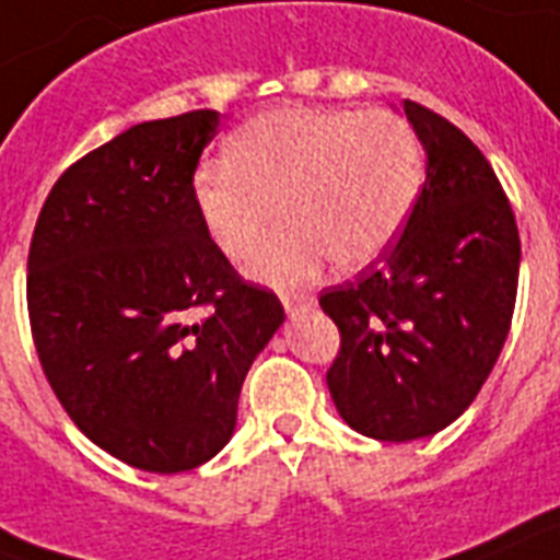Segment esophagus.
Listing matches in <instances>:
<instances>
[{"label":"esophagus","instance_id":"esophagus-1","mask_svg":"<svg viewBox=\"0 0 560 560\" xmlns=\"http://www.w3.org/2000/svg\"><path fill=\"white\" fill-rule=\"evenodd\" d=\"M283 306H285V312L294 314L298 308L312 306V298H308V294H283Z\"/></svg>","mask_w":560,"mask_h":560}]
</instances>
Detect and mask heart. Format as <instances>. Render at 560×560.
Returning <instances> with one entry per match:
<instances>
[{"mask_svg":"<svg viewBox=\"0 0 560 560\" xmlns=\"http://www.w3.org/2000/svg\"><path fill=\"white\" fill-rule=\"evenodd\" d=\"M423 186L418 133L392 110L277 108L248 119L225 165L194 179V206L217 252L240 262L269 240L277 208L289 229L248 266L269 285L381 260L400 237Z\"/></svg>","mask_w":560,"mask_h":560,"instance_id":"b5f03b06","label":"heart"}]
</instances>
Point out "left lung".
Returning a JSON list of instances; mask_svg holds the SVG:
<instances>
[{
  "instance_id": "obj_1",
  "label": "left lung",
  "mask_w": 560,
  "mask_h": 560,
  "mask_svg": "<svg viewBox=\"0 0 560 560\" xmlns=\"http://www.w3.org/2000/svg\"><path fill=\"white\" fill-rule=\"evenodd\" d=\"M427 151L406 229L360 277L320 294L340 329L326 372L340 418L374 441H418L466 412L510 335L521 240L512 206L460 128L404 100Z\"/></svg>"
}]
</instances>
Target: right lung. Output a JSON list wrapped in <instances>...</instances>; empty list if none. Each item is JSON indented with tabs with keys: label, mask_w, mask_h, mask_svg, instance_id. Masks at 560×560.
<instances>
[{
	"label": "right lung",
	"mask_w": 560,
	"mask_h": 560,
	"mask_svg": "<svg viewBox=\"0 0 560 560\" xmlns=\"http://www.w3.org/2000/svg\"><path fill=\"white\" fill-rule=\"evenodd\" d=\"M217 110L140 122L50 188L27 254V314L50 389L108 455L145 472L206 464L283 306L217 252L194 171Z\"/></svg>",
	"instance_id": "right-lung-1"
}]
</instances>
